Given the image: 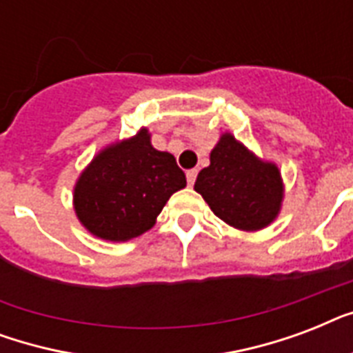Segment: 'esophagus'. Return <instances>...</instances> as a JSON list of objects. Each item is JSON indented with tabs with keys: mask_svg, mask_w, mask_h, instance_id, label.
<instances>
[{
	"mask_svg": "<svg viewBox=\"0 0 353 353\" xmlns=\"http://www.w3.org/2000/svg\"><path fill=\"white\" fill-rule=\"evenodd\" d=\"M196 177H198V170L192 168V170H187V183L192 187L194 183H196Z\"/></svg>",
	"mask_w": 353,
	"mask_h": 353,
	"instance_id": "34e87169",
	"label": "esophagus"
}]
</instances>
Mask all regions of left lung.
I'll list each match as a JSON object with an SVG mask.
<instances>
[{"label": "left lung", "instance_id": "1", "mask_svg": "<svg viewBox=\"0 0 353 353\" xmlns=\"http://www.w3.org/2000/svg\"><path fill=\"white\" fill-rule=\"evenodd\" d=\"M194 190L220 220L240 231H260L279 216L284 185L279 166L223 133L210 152V165L198 174Z\"/></svg>", "mask_w": 353, "mask_h": 353}]
</instances>
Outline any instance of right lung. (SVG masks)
<instances>
[{
	"label": "right lung",
	"instance_id": "add662e5",
	"mask_svg": "<svg viewBox=\"0 0 353 353\" xmlns=\"http://www.w3.org/2000/svg\"><path fill=\"white\" fill-rule=\"evenodd\" d=\"M185 187L174 155L155 150L143 128L93 157L74 185V212L97 238L126 241L150 231L172 194Z\"/></svg>",
	"mask_w": 353,
	"mask_h": 353
}]
</instances>
